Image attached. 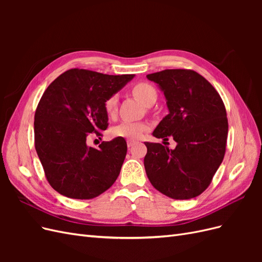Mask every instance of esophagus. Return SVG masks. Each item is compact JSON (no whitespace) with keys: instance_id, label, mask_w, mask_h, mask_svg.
Returning <instances> with one entry per match:
<instances>
[{"instance_id":"1","label":"esophagus","mask_w":262,"mask_h":262,"mask_svg":"<svg viewBox=\"0 0 262 262\" xmlns=\"http://www.w3.org/2000/svg\"><path fill=\"white\" fill-rule=\"evenodd\" d=\"M136 143H137V141L136 140H132V139H129L128 141H126V145H128V147L133 146Z\"/></svg>"}]
</instances>
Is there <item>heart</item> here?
I'll use <instances>...</instances> for the list:
<instances>
[{
	"instance_id": "heart-1",
	"label": "heart",
	"mask_w": 262,
	"mask_h": 262,
	"mask_svg": "<svg viewBox=\"0 0 262 262\" xmlns=\"http://www.w3.org/2000/svg\"><path fill=\"white\" fill-rule=\"evenodd\" d=\"M132 93L145 105H153L157 99L155 87L146 82H140L132 87ZM105 112L108 117H115L118 112V95L113 94L104 102ZM148 129L144 121H122L112 128V136L116 138L138 139Z\"/></svg>"
}]
</instances>
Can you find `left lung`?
Here are the masks:
<instances>
[{
    "instance_id": "left-lung-1",
    "label": "left lung",
    "mask_w": 262,
    "mask_h": 262,
    "mask_svg": "<svg viewBox=\"0 0 262 262\" xmlns=\"http://www.w3.org/2000/svg\"><path fill=\"white\" fill-rule=\"evenodd\" d=\"M146 77L161 87L169 109L153 136L177 142L175 149L145 142L146 175L156 190L171 199L195 198L210 186L225 155L224 102L211 83L192 70H164Z\"/></svg>"
}]
</instances>
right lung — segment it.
<instances>
[{"instance_id":"obj_1","label":"right lung","mask_w":262,"mask_h":262,"mask_svg":"<svg viewBox=\"0 0 262 262\" xmlns=\"http://www.w3.org/2000/svg\"><path fill=\"white\" fill-rule=\"evenodd\" d=\"M71 69L47 87L35 113V147L50 186L71 199L90 200L105 192L120 173L126 142L116 138L87 146L108 126L105 100L133 78Z\"/></svg>"}]
</instances>
